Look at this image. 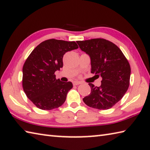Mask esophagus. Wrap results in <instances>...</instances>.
Listing matches in <instances>:
<instances>
[{"label": "esophagus", "instance_id": "1", "mask_svg": "<svg viewBox=\"0 0 150 150\" xmlns=\"http://www.w3.org/2000/svg\"><path fill=\"white\" fill-rule=\"evenodd\" d=\"M81 83L80 81H74L73 82V85H78Z\"/></svg>", "mask_w": 150, "mask_h": 150}]
</instances>
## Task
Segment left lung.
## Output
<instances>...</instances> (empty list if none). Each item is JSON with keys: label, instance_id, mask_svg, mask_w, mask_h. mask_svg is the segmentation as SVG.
<instances>
[{"label": "left lung", "instance_id": "1", "mask_svg": "<svg viewBox=\"0 0 150 150\" xmlns=\"http://www.w3.org/2000/svg\"><path fill=\"white\" fill-rule=\"evenodd\" d=\"M80 49L91 58V73L102 77L101 85L89 83L91 92L83 100L90 108L108 109L124 96L129 85L131 67L120 49L108 40L92 39L78 41Z\"/></svg>", "mask_w": 150, "mask_h": 150}]
</instances>
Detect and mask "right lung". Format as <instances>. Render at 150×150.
Masks as SVG:
<instances>
[{
  "label": "right lung",
  "mask_w": 150,
  "mask_h": 150,
  "mask_svg": "<svg viewBox=\"0 0 150 150\" xmlns=\"http://www.w3.org/2000/svg\"><path fill=\"white\" fill-rule=\"evenodd\" d=\"M78 47L75 41L48 39L37 45L26 59L23 67V88L37 108L51 110L65 101L73 84L57 79L54 73L63 67L64 54Z\"/></svg>",
  "instance_id": "add662e5"
}]
</instances>
